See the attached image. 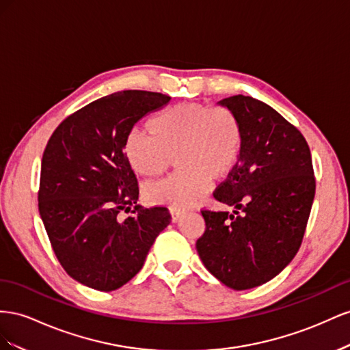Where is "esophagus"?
Returning <instances> with one entry per match:
<instances>
[{
	"label": "esophagus",
	"instance_id": "34e87169",
	"mask_svg": "<svg viewBox=\"0 0 350 350\" xmlns=\"http://www.w3.org/2000/svg\"><path fill=\"white\" fill-rule=\"evenodd\" d=\"M170 213H172V219L176 223L178 221V219H182L185 217V211H182V209H176V208H172L170 209Z\"/></svg>",
	"mask_w": 350,
	"mask_h": 350
}]
</instances>
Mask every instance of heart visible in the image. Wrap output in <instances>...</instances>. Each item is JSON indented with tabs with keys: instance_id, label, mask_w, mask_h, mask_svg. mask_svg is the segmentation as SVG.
<instances>
[{
	"instance_id": "1",
	"label": "heart",
	"mask_w": 350,
	"mask_h": 350,
	"mask_svg": "<svg viewBox=\"0 0 350 350\" xmlns=\"http://www.w3.org/2000/svg\"><path fill=\"white\" fill-rule=\"evenodd\" d=\"M146 135L132 131L124 154L139 176H163L176 158L178 172L145 189L148 202L186 209L201 201L209 182H223L241 163L245 131L241 118L226 107L180 103L148 122Z\"/></svg>"
}]
</instances>
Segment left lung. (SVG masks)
<instances>
[{"label":"left lung","instance_id":"obj_1","mask_svg":"<svg viewBox=\"0 0 350 350\" xmlns=\"http://www.w3.org/2000/svg\"><path fill=\"white\" fill-rule=\"evenodd\" d=\"M219 104L241 118L245 148L233 174L215 189L227 211L202 209L196 241L205 268L234 291L282 273L302 245L315 196L312 158L304 135L274 108L234 95Z\"/></svg>","mask_w":350,"mask_h":350}]
</instances>
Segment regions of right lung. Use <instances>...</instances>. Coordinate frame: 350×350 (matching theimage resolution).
<instances>
[{"label": "right lung", "mask_w": 350, "mask_h": 350, "mask_svg": "<svg viewBox=\"0 0 350 350\" xmlns=\"http://www.w3.org/2000/svg\"><path fill=\"white\" fill-rule=\"evenodd\" d=\"M170 99L148 91L107 95L67 116L49 137L39 214L58 262L76 282L103 292L131 282L172 221L167 206L137 204V178L124 154L137 120ZM122 212L131 214L122 219Z\"/></svg>", "instance_id": "right-lung-1"}]
</instances>
